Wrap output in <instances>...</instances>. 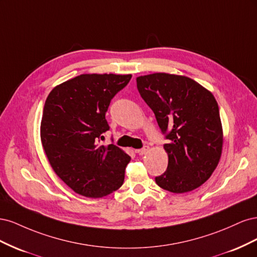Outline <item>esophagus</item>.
<instances>
[{"mask_svg": "<svg viewBox=\"0 0 257 257\" xmlns=\"http://www.w3.org/2000/svg\"><path fill=\"white\" fill-rule=\"evenodd\" d=\"M149 149H150V147L149 146H144L142 149H139L138 150V153L141 154V155H144L145 153H147L148 151H149Z\"/></svg>", "mask_w": 257, "mask_h": 257, "instance_id": "obj_1", "label": "esophagus"}]
</instances>
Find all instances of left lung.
Here are the masks:
<instances>
[{
    "mask_svg": "<svg viewBox=\"0 0 257 257\" xmlns=\"http://www.w3.org/2000/svg\"><path fill=\"white\" fill-rule=\"evenodd\" d=\"M136 81L168 141L164 145L168 166L155 182L172 193L197 189L212 175L222 153L223 132L214 96L185 76L155 73Z\"/></svg>",
    "mask_w": 257,
    "mask_h": 257,
    "instance_id": "left-lung-1",
    "label": "left lung"
}]
</instances>
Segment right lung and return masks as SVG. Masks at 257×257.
I'll return each instance as SVG.
<instances>
[{"label": "right lung", "mask_w": 257, "mask_h": 257, "mask_svg": "<svg viewBox=\"0 0 257 257\" xmlns=\"http://www.w3.org/2000/svg\"><path fill=\"white\" fill-rule=\"evenodd\" d=\"M132 75L84 74L57 85L46 99L41 138L52 169L80 195L98 198L118 190L131 160L104 146L106 111ZM112 141V139H111Z\"/></svg>", "instance_id": "add662e5"}]
</instances>
